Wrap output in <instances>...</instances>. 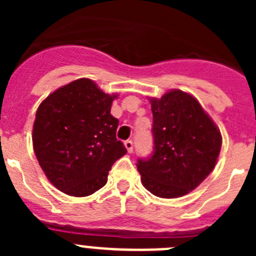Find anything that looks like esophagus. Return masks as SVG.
Returning a JSON list of instances; mask_svg holds the SVG:
<instances>
[{
  "label": "esophagus",
  "instance_id": "esophagus-1",
  "mask_svg": "<svg viewBox=\"0 0 256 256\" xmlns=\"http://www.w3.org/2000/svg\"><path fill=\"white\" fill-rule=\"evenodd\" d=\"M124 146L126 148L128 152H132V151H133V141H132V140H126V141L124 142Z\"/></svg>",
  "mask_w": 256,
  "mask_h": 256
}]
</instances>
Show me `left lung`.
<instances>
[{"label":"left lung","instance_id":"left-lung-1","mask_svg":"<svg viewBox=\"0 0 256 256\" xmlns=\"http://www.w3.org/2000/svg\"><path fill=\"white\" fill-rule=\"evenodd\" d=\"M154 150L138 159L144 188L162 198L195 190L212 173L222 148V136L195 97L180 90L151 98Z\"/></svg>","mask_w":256,"mask_h":256}]
</instances>
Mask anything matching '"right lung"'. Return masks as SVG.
<instances>
[{
	"mask_svg": "<svg viewBox=\"0 0 256 256\" xmlns=\"http://www.w3.org/2000/svg\"><path fill=\"white\" fill-rule=\"evenodd\" d=\"M116 94L82 78L42 101L33 126V148L50 182L76 198L92 195L108 182L112 165L126 155L116 140L119 120L110 114Z\"/></svg>",
	"mask_w": 256,
	"mask_h": 256,
	"instance_id": "obj_1",
	"label": "right lung"
}]
</instances>
